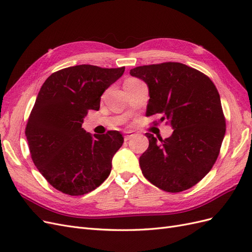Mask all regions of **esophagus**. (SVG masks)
Returning a JSON list of instances; mask_svg holds the SVG:
<instances>
[{
	"label": "esophagus",
	"mask_w": 252,
	"mask_h": 252,
	"mask_svg": "<svg viewBox=\"0 0 252 252\" xmlns=\"http://www.w3.org/2000/svg\"><path fill=\"white\" fill-rule=\"evenodd\" d=\"M134 135H135V133L132 132V131H126V132H125V135H124V140H125V141L130 140V139L133 138Z\"/></svg>",
	"instance_id": "1"
}]
</instances>
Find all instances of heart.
I'll return each mask as SVG.
<instances>
[{
    "label": "heart",
    "mask_w": 252,
    "mask_h": 252,
    "mask_svg": "<svg viewBox=\"0 0 252 252\" xmlns=\"http://www.w3.org/2000/svg\"><path fill=\"white\" fill-rule=\"evenodd\" d=\"M127 81H136V80H133V79H129V80H127ZM126 81V82H127Z\"/></svg>",
    "instance_id": "1"
}]
</instances>
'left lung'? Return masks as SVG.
<instances>
[{
  "label": "left lung",
  "instance_id": "1",
  "mask_svg": "<svg viewBox=\"0 0 252 252\" xmlns=\"http://www.w3.org/2000/svg\"><path fill=\"white\" fill-rule=\"evenodd\" d=\"M130 74L148 85L146 116L173 128L165 140L146 133L149 146L140 157L144 177L167 192L191 188L215 165L226 131L217 87L203 72L177 62L139 66Z\"/></svg>",
  "mask_w": 252,
  "mask_h": 252
}]
</instances>
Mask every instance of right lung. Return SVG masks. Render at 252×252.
<instances>
[{"instance_id": "obj_1", "label": "right lung", "mask_w": 252, "mask_h": 252, "mask_svg": "<svg viewBox=\"0 0 252 252\" xmlns=\"http://www.w3.org/2000/svg\"><path fill=\"white\" fill-rule=\"evenodd\" d=\"M125 67L77 65L53 72L42 85L25 129L32 158L59 191L82 195L108 178L119 131L90 134L82 128L88 110L100 109L101 95Z\"/></svg>"}]
</instances>
